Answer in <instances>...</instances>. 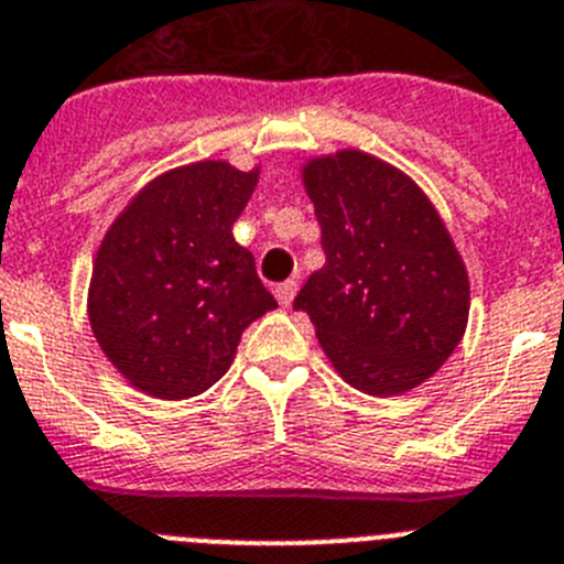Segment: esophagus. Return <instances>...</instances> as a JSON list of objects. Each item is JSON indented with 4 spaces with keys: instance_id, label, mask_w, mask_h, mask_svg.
<instances>
[{
    "instance_id": "obj_1",
    "label": "esophagus",
    "mask_w": 564,
    "mask_h": 564,
    "mask_svg": "<svg viewBox=\"0 0 564 564\" xmlns=\"http://www.w3.org/2000/svg\"><path fill=\"white\" fill-rule=\"evenodd\" d=\"M294 294H297V281H283L275 286V297L281 306H292Z\"/></svg>"
}]
</instances>
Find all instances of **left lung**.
<instances>
[{
	"label": "left lung",
	"instance_id": "left-lung-1",
	"mask_svg": "<svg viewBox=\"0 0 564 564\" xmlns=\"http://www.w3.org/2000/svg\"><path fill=\"white\" fill-rule=\"evenodd\" d=\"M326 263L294 308L314 323L339 377L370 395L427 382L460 343L469 275L419 185L373 154L345 149L303 165Z\"/></svg>",
	"mask_w": 564,
	"mask_h": 564
}]
</instances>
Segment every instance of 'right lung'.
I'll use <instances>...</instances> for the list:
<instances>
[{
  "label": "right lung",
  "instance_id": "right-lung-1",
  "mask_svg": "<svg viewBox=\"0 0 564 564\" xmlns=\"http://www.w3.org/2000/svg\"><path fill=\"white\" fill-rule=\"evenodd\" d=\"M261 169L202 160L165 171L111 221L89 281V326L118 373L156 399L219 382L252 319L278 308L232 238Z\"/></svg>",
  "mask_w": 564,
  "mask_h": 564
}]
</instances>
